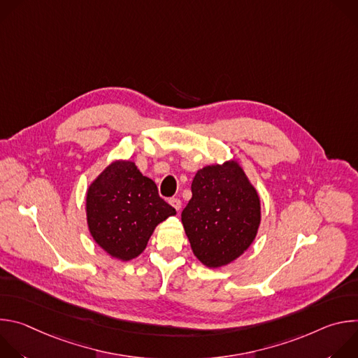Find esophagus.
I'll return each instance as SVG.
<instances>
[{"mask_svg": "<svg viewBox=\"0 0 358 358\" xmlns=\"http://www.w3.org/2000/svg\"><path fill=\"white\" fill-rule=\"evenodd\" d=\"M170 203L176 208V211H180V208H181V199L180 198H171Z\"/></svg>", "mask_w": 358, "mask_h": 358, "instance_id": "1", "label": "esophagus"}]
</instances>
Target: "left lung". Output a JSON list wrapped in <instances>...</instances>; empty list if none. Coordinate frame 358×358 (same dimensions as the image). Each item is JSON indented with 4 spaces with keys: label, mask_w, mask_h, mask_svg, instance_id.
I'll return each mask as SVG.
<instances>
[{
    "label": "left lung",
    "mask_w": 358,
    "mask_h": 358,
    "mask_svg": "<svg viewBox=\"0 0 358 358\" xmlns=\"http://www.w3.org/2000/svg\"><path fill=\"white\" fill-rule=\"evenodd\" d=\"M181 222L195 258L217 269L236 261L261 225V198L236 160L196 171Z\"/></svg>",
    "instance_id": "left-lung-1"
}]
</instances>
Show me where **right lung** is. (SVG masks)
Instances as JSON below:
<instances>
[{
  "label": "right lung",
  "mask_w": 358,
  "mask_h": 358,
  "mask_svg": "<svg viewBox=\"0 0 358 358\" xmlns=\"http://www.w3.org/2000/svg\"><path fill=\"white\" fill-rule=\"evenodd\" d=\"M85 210L93 241L122 262L141 255L156 227L177 214L131 160L112 162L89 184Z\"/></svg>",
  "instance_id": "add662e5"
}]
</instances>
